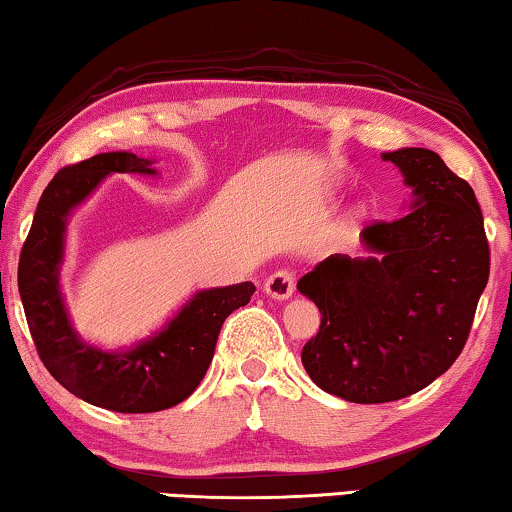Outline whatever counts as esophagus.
Instances as JSON below:
<instances>
[{
    "label": "esophagus",
    "instance_id": "obj_1",
    "mask_svg": "<svg viewBox=\"0 0 512 512\" xmlns=\"http://www.w3.org/2000/svg\"><path fill=\"white\" fill-rule=\"evenodd\" d=\"M264 292L269 294L271 299H278V301L290 299L294 294V273L287 271V269H280L276 273H271V276L266 278V283H264Z\"/></svg>",
    "mask_w": 512,
    "mask_h": 512
}]
</instances>
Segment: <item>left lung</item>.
<instances>
[{"label": "left lung", "instance_id": "1", "mask_svg": "<svg viewBox=\"0 0 512 512\" xmlns=\"http://www.w3.org/2000/svg\"><path fill=\"white\" fill-rule=\"evenodd\" d=\"M413 190L410 213L362 229L369 255H329L297 290L320 331L301 350L320 390L352 403L420 392L455 364L489 278V246L471 185L434 150L383 153Z\"/></svg>", "mask_w": 512, "mask_h": 512}]
</instances>
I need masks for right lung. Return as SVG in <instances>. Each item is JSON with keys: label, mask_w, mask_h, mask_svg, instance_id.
Masks as SVG:
<instances>
[{"label": "right lung", "mask_w": 512, "mask_h": 512, "mask_svg": "<svg viewBox=\"0 0 512 512\" xmlns=\"http://www.w3.org/2000/svg\"><path fill=\"white\" fill-rule=\"evenodd\" d=\"M153 164L115 150L57 171L41 194L18 264L20 299L43 366L78 399L115 413H155L190 397L206 376L222 322L255 292L253 283L194 292L160 331L122 350L78 336L60 287L69 215L106 176H157Z\"/></svg>", "instance_id": "add662e5"}]
</instances>
